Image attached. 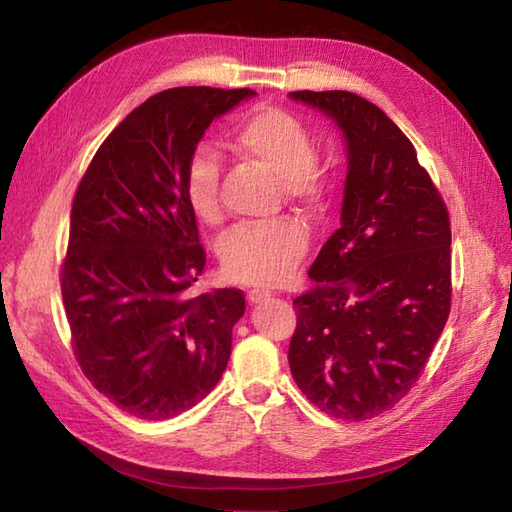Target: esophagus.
I'll list each match as a JSON object with an SVG mask.
<instances>
[{
	"instance_id": "1",
	"label": "esophagus",
	"mask_w": 512,
	"mask_h": 512,
	"mask_svg": "<svg viewBox=\"0 0 512 512\" xmlns=\"http://www.w3.org/2000/svg\"><path fill=\"white\" fill-rule=\"evenodd\" d=\"M269 298H271V293H269V291H260V289L247 291V300H249V304H260V302H265V300H269Z\"/></svg>"
}]
</instances>
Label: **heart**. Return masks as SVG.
Masks as SVG:
<instances>
[{
    "label": "heart",
    "mask_w": 512,
    "mask_h": 512,
    "mask_svg": "<svg viewBox=\"0 0 512 512\" xmlns=\"http://www.w3.org/2000/svg\"><path fill=\"white\" fill-rule=\"evenodd\" d=\"M230 149L263 166L280 181L287 201L320 217L333 192L328 168L315 160L317 146L306 124L280 107H256L236 124ZM184 192L192 214L206 225L223 221L221 170L214 155L197 149L190 155ZM309 249V234L298 219L282 217L260 225H238L221 243L223 274L252 287H274L291 274Z\"/></svg>",
    "instance_id": "1"
}]
</instances>
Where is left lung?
<instances>
[{"label": "left lung", "mask_w": 512, "mask_h": 512, "mask_svg": "<svg viewBox=\"0 0 512 512\" xmlns=\"http://www.w3.org/2000/svg\"><path fill=\"white\" fill-rule=\"evenodd\" d=\"M344 133L342 227L293 300L289 366L328 416L368 420L418 381L451 309V223L407 135L352 92H291Z\"/></svg>", "instance_id": "obj_1"}]
</instances>
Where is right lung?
<instances>
[{
	"mask_svg": "<svg viewBox=\"0 0 512 512\" xmlns=\"http://www.w3.org/2000/svg\"><path fill=\"white\" fill-rule=\"evenodd\" d=\"M252 89L175 87L133 109L78 184L61 293L78 366L142 420L195 407L219 383L241 289L188 293L206 267L184 177L214 118Z\"/></svg>",
	"mask_w": 512,
	"mask_h": 512,
	"instance_id": "add662e5",
	"label": "right lung"
}]
</instances>
